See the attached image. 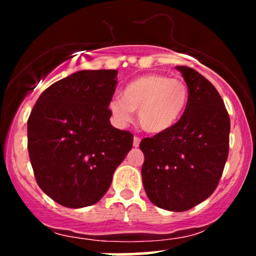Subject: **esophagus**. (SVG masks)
<instances>
[{"label":"esophagus","mask_w":256,"mask_h":256,"mask_svg":"<svg viewBox=\"0 0 256 256\" xmlns=\"http://www.w3.org/2000/svg\"><path fill=\"white\" fill-rule=\"evenodd\" d=\"M140 138L137 137V136H134V148H137V146H140Z\"/></svg>","instance_id":"obj_1"}]
</instances>
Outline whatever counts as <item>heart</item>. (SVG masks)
Here are the masks:
<instances>
[{
	"label": "heart",
	"instance_id": "1",
	"mask_svg": "<svg viewBox=\"0 0 256 256\" xmlns=\"http://www.w3.org/2000/svg\"><path fill=\"white\" fill-rule=\"evenodd\" d=\"M189 104L184 80L160 73H149L131 80L122 98L110 100V112L118 125H126L137 112L138 122L146 132L160 134L178 124Z\"/></svg>",
	"mask_w": 256,
	"mask_h": 256
}]
</instances>
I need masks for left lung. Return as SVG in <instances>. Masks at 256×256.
<instances>
[{"instance_id": "left-lung-1", "label": "left lung", "mask_w": 256, "mask_h": 256, "mask_svg": "<svg viewBox=\"0 0 256 256\" xmlns=\"http://www.w3.org/2000/svg\"><path fill=\"white\" fill-rule=\"evenodd\" d=\"M189 89V104L174 128L143 138L142 180L148 198L184 212L212 195L228 154L230 118L210 80L195 70L176 66Z\"/></svg>"}]
</instances>
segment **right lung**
Wrapping results in <instances>:
<instances>
[{
    "label": "right lung",
    "mask_w": 256,
    "mask_h": 256,
    "mask_svg": "<svg viewBox=\"0 0 256 256\" xmlns=\"http://www.w3.org/2000/svg\"><path fill=\"white\" fill-rule=\"evenodd\" d=\"M116 70H85L46 89L28 122V149L37 184L68 208L91 206L110 189L134 136L110 125Z\"/></svg>",
    "instance_id": "add662e5"
}]
</instances>
